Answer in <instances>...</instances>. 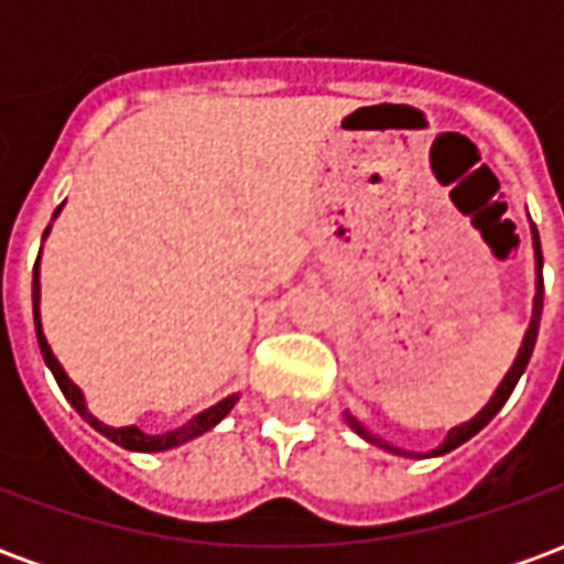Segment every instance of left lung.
<instances>
[{"label": "left lung", "instance_id": "left-lung-1", "mask_svg": "<svg viewBox=\"0 0 564 564\" xmlns=\"http://www.w3.org/2000/svg\"><path fill=\"white\" fill-rule=\"evenodd\" d=\"M534 235V269H538V283H534V311H532V323H529V332H525V338H522V347L520 354H517V359H513V366H510V371L505 375V380L498 383L496 395L489 399V404H486L480 414L474 416V420H468V423L456 425V429H449L447 437H444V444L437 449H432L429 456H444V453H449V449H456L459 444H465L468 437H474L480 429H484L492 416L505 408V402L510 399V392H513V387H517V380L522 378V371H525V366H529V359H532V350H534V341H538V326H541V311H544V257H541V241H538V229H532ZM347 423H350V429H354L356 435H362L366 441H371V444H380V447L392 449V453H399V456H411V453H404V449L399 447H390V444H383L380 437L368 435L366 429L359 425V420H354V416L347 414Z\"/></svg>", "mask_w": 564, "mask_h": 564}]
</instances>
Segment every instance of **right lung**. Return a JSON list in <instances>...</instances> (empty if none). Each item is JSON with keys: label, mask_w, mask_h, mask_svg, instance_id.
Here are the masks:
<instances>
[{"label": "right lung", "mask_w": 564, "mask_h": 564, "mask_svg": "<svg viewBox=\"0 0 564 564\" xmlns=\"http://www.w3.org/2000/svg\"><path fill=\"white\" fill-rule=\"evenodd\" d=\"M56 214H59V208H56ZM32 311H35V332H39V347H42L44 362H47V368L54 371V378H56V383H59L63 395H66L68 402H72V408H75V411H78V414L84 416V420H87L93 429H96V432H102L105 437H111V441H115V444H120V447L139 449V453L172 449V447H177V444L193 441V437H198L202 432H208L210 425L220 423L223 416L229 414V411L235 408V402H238V395H229V399H223V402H217L214 408H208V411H202L198 416H193V420L181 425V429L165 432V435H148V432H141L139 425H123V429H115V425L99 423V420H96V416L87 411V404H84V395H80V390L75 387V383H72V380H68V375L63 371V366L56 362V356L51 354V347H47V338H44L42 323H39V262H35V278H32Z\"/></svg>", "instance_id": "1"}]
</instances>
